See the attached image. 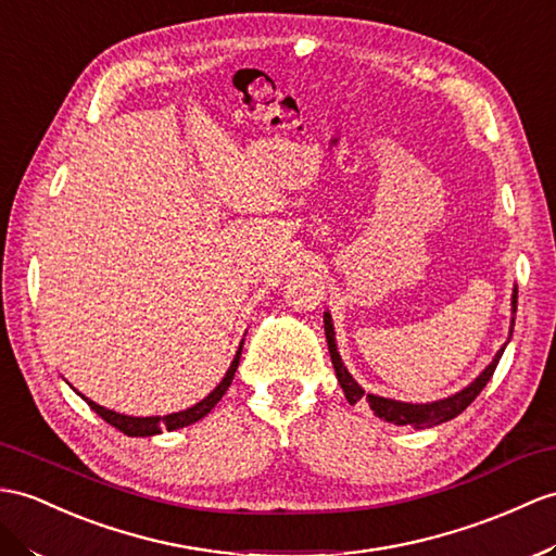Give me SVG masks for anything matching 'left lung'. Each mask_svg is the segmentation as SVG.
Here are the masks:
<instances>
[{"label": "left lung", "instance_id": "8db88e82", "mask_svg": "<svg viewBox=\"0 0 556 556\" xmlns=\"http://www.w3.org/2000/svg\"><path fill=\"white\" fill-rule=\"evenodd\" d=\"M517 288H514V294H511V314H517ZM323 323H325V340H328V349H330V358H332V365H334V372H337V382H340L344 396L351 405L356 403H365L370 405V410L384 419V422H391V425H408V427H415V429H429V427H437L441 422H448V419L457 417L459 413H463L467 405L477 399L481 394V389L489 384V380L493 377L495 368L500 358H503V351L505 346L497 351L495 358L491 361L489 368H485L477 380H473L469 387H465L463 391H457V394L448 396V399H441V401H431V403H403V401H394V399H384V396H375V394H365L363 387L351 377V372L346 370V365L342 363V356L340 351H337V344H334V328H332V318L328 311H325L323 316ZM511 330H514V318H511V328H509V337H511Z\"/></svg>", "mask_w": 556, "mask_h": 556}]
</instances>
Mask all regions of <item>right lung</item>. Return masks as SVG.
I'll return each instance as SVG.
<instances>
[{"label":"right lung","mask_w":556,"mask_h":556,"mask_svg":"<svg viewBox=\"0 0 556 556\" xmlns=\"http://www.w3.org/2000/svg\"><path fill=\"white\" fill-rule=\"evenodd\" d=\"M240 351H242V344L238 349V354L231 363V368H228V372L224 375V380L216 384V389L212 391V394H207L205 399H202L200 403H195L193 408H186L181 413H172V415H165V417H131V415H119L115 410H108L103 408V405L93 403L89 399H85L89 403V408L97 413L99 417H103L108 425H113L115 429H119L122 434L127 437H155V434H162V431H174V429H181V427H188L198 422V419L205 417L216 403L222 401V396L226 394V389L231 387L233 377H236V370H238V363H240Z\"/></svg>","instance_id":"obj_1"}]
</instances>
